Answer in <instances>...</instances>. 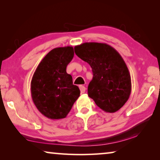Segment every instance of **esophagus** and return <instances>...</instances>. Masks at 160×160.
Instances as JSON below:
<instances>
[{
	"mask_svg": "<svg viewBox=\"0 0 160 160\" xmlns=\"http://www.w3.org/2000/svg\"><path fill=\"white\" fill-rule=\"evenodd\" d=\"M80 92L81 93H85V90H86V88L85 86H82V85H80Z\"/></svg>",
	"mask_w": 160,
	"mask_h": 160,
	"instance_id": "1",
	"label": "esophagus"
}]
</instances>
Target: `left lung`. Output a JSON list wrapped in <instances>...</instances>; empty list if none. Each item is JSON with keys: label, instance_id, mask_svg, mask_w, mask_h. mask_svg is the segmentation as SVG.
I'll return each mask as SVG.
<instances>
[{"label": "left lung", "instance_id": "left-lung-1", "mask_svg": "<svg viewBox=\"0 0 160 160\" xmlns=\"http://www.w3.org/2000/svg\"><path fill=\"white\" fill-rule=\"evenodd\" d=\"M74 49L78 57L92 69L88 96L105 112H117L131 92V75L123 58L105 43L85 42L75 46Z\"/></svg>", "mask_w": 160, "mask_h": 160}]
</instances>
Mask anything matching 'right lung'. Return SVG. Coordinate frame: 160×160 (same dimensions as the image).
<instances>
[{"label": "right lung", "instance_id": "add662e5", "mask_svg": "<svg viewBox=\"0 0 160 160\" xmlns=\"http://www.w3.org/2000/svg\"><path fill=\"white\" fill-rule=\"evenodd\" d=\"M74 56L72 47L55 48L46 55L31 81V94L39 112L48 118H66L80 91L72 85L66 67Z\"/></svg>", "mask_w": 160, "mask_h": 160}]
</instances>
